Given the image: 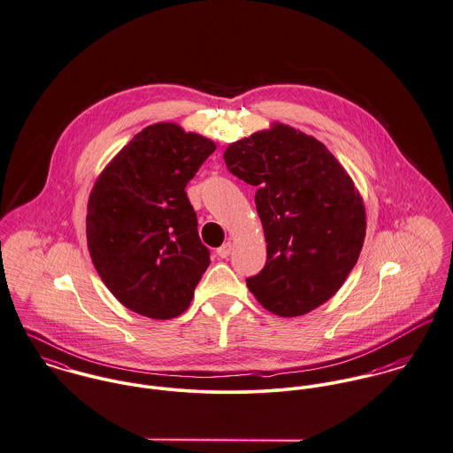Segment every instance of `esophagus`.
<instances>
[{
	"mask_svg": "<svg viewBox=\"0 0 453 453\" xmlns=\"http://www.w3.org/2000/svg\"><path fill=\"white\" fill-rule=\"evenodd\" d=\"M231 250H233V243H231V242H226L222 247L217 249V255H219L220 258H226V257H229Z\"/></svg>",
	"mask_w": 453,
	"mask_h": 453,
	"instance_id": "1",
	"label": "esophagus"
}]
</instances>
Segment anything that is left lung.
Masks as SVG:
<instances>
[{
    "label": "left lung",
    "instance_id": "8db88e82",
    "mask_svg": "<svg viewBox=\"0 0 453 453\" xmlns=\"http://www.w3.org/2000/svg\"><path fill=\"white\" fill-rule=\"evenodd\" d=\"M227 170L255 186L267 260L247 280L255 299L281 318L332 299L357 262L366 213L349 173L314 137L273 123L224 151Z\"/></svg>",
    "mask_w": 453,
    "mask_h": 453
}]
</instances>
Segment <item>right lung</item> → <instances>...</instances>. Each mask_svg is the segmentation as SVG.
Instances as JSON below:
<instances>
[{
    "mask_svg": "<svg viewBox=\"0 0 453 453\" xmlns=\"http://www.w3.org/2000/svg\"><path fill=\"white\" fill-rule=\"evenodd\" d=\"M215 142L177 123L139 132L88 198L87 243L109 292L152 319L182 314L210 264L186 186Z\"/></svg>",
    "mask_w": 453,
    "mask_h": 453,
    "instance_id": "add662e5",
    "label": "right lung"
}]
</instances>
